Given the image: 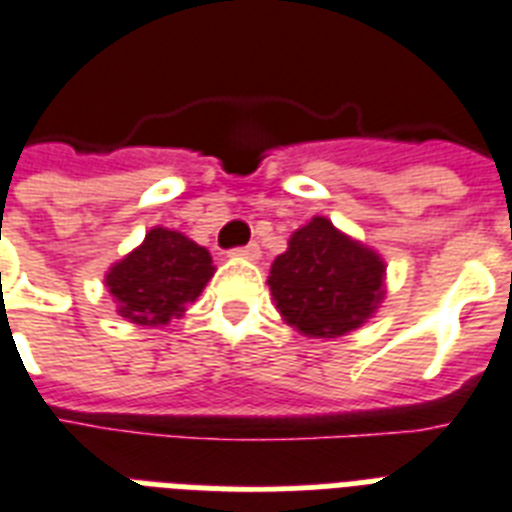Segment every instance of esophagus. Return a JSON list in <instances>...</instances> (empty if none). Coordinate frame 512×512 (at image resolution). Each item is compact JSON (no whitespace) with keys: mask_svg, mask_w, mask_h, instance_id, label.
<instances>
[{"mask_svg":"<svg viewBox=\"0 0 512 512\" xmlns=\"http://www.w3.org/2000/svg\"><path fill=\"white\" fill-rule=\"evenodd\" d=\"M231 257H244V260H257L260 257V244H247V247H233L231 252H228Z\"/></svg>","mask_w":512,"mask_h":512,"instance_id":"1","label":"esophagus"}]
</instances>
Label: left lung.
<instances>
[{"instance_id":"obj_1","label":"left lung","mask_w":512,"mask_h":512,"mask_svg":"<svg viewBox=\"0 0 512 512\" xmlns=\"http://www.w3.org/2000/svg\"><path fill=\"white\" fill-rule=\"evenodd\" d=\"M385 265L327 217L295 231L271 265V295L284 319L311 337H340L361 327L382 300Z\"/></svg>"}]
</instances>
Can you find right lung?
Segmentation results:
<instances>
[{"label": "right lung", "instance_id": "obj_1", "mask_svg": "<svg viewBox=\"0 0 512 512\" xmlns=\"http://www.w3.org/2000/svg\"><path fill=\"white\" fill-rule=\"evenodd\" d=\"M212 257L183 233L154 228L146 241L106 276L124 319L140 327H162L185 311L212 279Z\"/></svg>", "mask_w": 512, "mask_h": 512}]
</instances>
